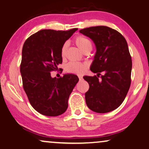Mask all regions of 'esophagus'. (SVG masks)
I'll return each mask as SVG.
<instances>
[{"label":"esophagus","instance_id":"1","mask_svg":"<svg viewBox=\"0 0 149 149\" xmlns=\"http://www.w3.org/2000/svg\"><path fill=\"white\" fill-rule=\"evenodd\" d=\"M78 78H79V80H82V76H78Z\"/></svg>","mask_w":149,"mask_h":149}]
</instances>
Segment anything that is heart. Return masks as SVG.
<instances>
[{
    "mask_svg": "<svg viewBox=\"0 0 149 149\" xmlns=\"http://www.w3.org/2000/svg\"><path fill=\"white\" fill-rule=\"evenodd\" d=\"M74 42L76 45L79 47V49L83 52H85L91 50L92 49L93 44L91 41L87 37L82 35H79L75 37ZM67 45L65 43L62 46L61 48V56L63 58H65V55H66ZM66 71L70 73H73V74L81 75L86 71V65L84 63H78V62H70L66 65L65 67Z\"/></svg>",
    "mask_w": 149,
    "mask_h": 149,
    "instance_id": "obj_1",
    "label": "heart"
}]
</instances>
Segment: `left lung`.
<instances>
[{
  "instance_id": "1",
  "label": "left lung",
  "mask_w": 149,
  "mask_h": 149,
  "mask_svg": "<svg viewBox=\"0 0 149 149\" xmlns=\"http://www.w3.org/2000/svg\"><path fill=\"white\" fill-rule=\"evenodd\" d=\"M80 33L90 37L97 48L91 70L97 75L83 77L89 84L86 105L93 112H111L123 102L131 85L132 61L127 43L119 32L105 26L86 28ZM102 72L104 74L100 77Z\"/></svg>"
}]
</instances>
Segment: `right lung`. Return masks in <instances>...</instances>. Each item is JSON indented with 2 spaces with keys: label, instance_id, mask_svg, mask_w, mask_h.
<instances>
[{
  "label": "right lung",
  "instance_id": "right-lung-1",
  "mask_svg": "<svg viewBox=\"0 0 149 149\" xmlns=\"http://www.w3.org/2000/svg\"><path fill=\"white\" fill-rule=\"evenodd\" d=\"M77 30H41L23 45L20 73L24 90L33 108L45 116H56L66 111L69 95L79 80L74 74L56 78L50 73L62 63V46Z\"/></svg>",
  "mask_w": 149,
  "mask_h": 149
}]
</instances>
